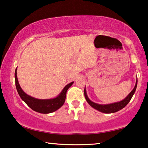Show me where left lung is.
<instances>
[{
    "label": "left lung",
    "instance_id": "1",
    "mask_svg": "<svg viewBox=\"0 0 148 148\" xmlns=\"http://www.w3.org/2000/svg\"><path fill=\"white\" fill-rule=\"evenodd\" d=\"M137 84H138V79H137V80H136V85H135L134 88L133 89V90L131 92H130L129 95H128L127 97L125 98V99L121 101L115 102V103H113L106 104V105L96 103L91 101L89 99L88 96H87V95L86 89H85V87L84 89L85 97V99H86V101H87V103H88L92 107V108L95 109V110H97L99 111H101V112L104 113H115L119 110H121V109H123V108H125V107L128 104V103L130 101V100H131L132 97H133V95H134L135 91H136V90Z\"/></svg>",
    "mask_w": 148,
    "mask_h": 148
}]
</instances>
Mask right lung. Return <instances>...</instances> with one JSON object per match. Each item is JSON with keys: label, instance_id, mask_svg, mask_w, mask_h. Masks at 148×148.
Returning a JSON list of instances; mask_svg holds the SVG:
<instances>
[{"label": "right lung", "instance_id": "obj_1", "mask_svg": "<svg viewBox=\"0 0 148 148\" xmlns=\"http://www.w3.org/2000/svg\"><path fill=\"white\" fill-rule=\"evenodd\" d=\"M17 68L14 73V78H15V85L16 87L17 92H18L19 96L21 99L25 101L28 106L32 110L37 111V112L40 113H50L61 108L65 103L66 98V93L68 89L73 84V81L67 84L64 87L58 96L56 97L53 98V99H40L37 98L33 97L31 96L27 95L25 93L19 85L18 79H17Z\"/></svg>", "mask_w": 148, "mask_h": 148}]
</instances>
